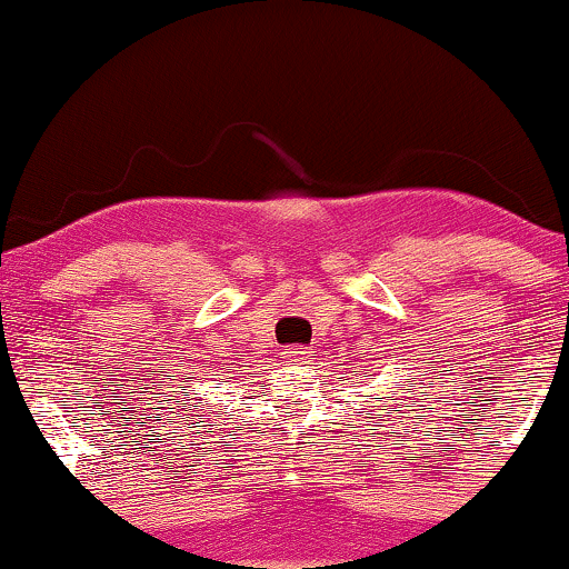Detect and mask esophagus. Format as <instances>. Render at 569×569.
I'll return each instance as SVG.
<instances>
[{
  "label": "esophagus",
  "mask_w": 569,
  "mask_h": 569,
  "mask_svg": "<svg viewBox=\"0 0 569 569\" xmlns=\"http://www.w3.org/2000/svg\"><path fill=\"white\" fill-rule=\"evenodd\" d=\"M287 360H290V363H306V358H308V348H302V345H292V348H287Z\"/></svg>",
  "instance_id": "esophagus-1"
}]
</instances>
